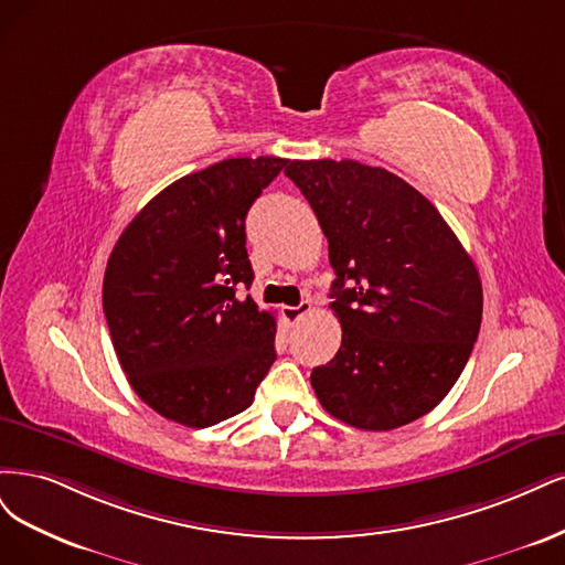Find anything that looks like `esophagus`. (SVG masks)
I'll return each mask as SVG.
<instances>
[{"label": "esophagus", "instance_id": "obj_1", "mask_svg": "<svg viewBox=\"0 0 565 565\" xmlns=\"http://www.w3.org/2000/svg\"><path fill=\"white\" fill-rule=\"evenodd\" d=\"M312 312V302L309 300H302L300 305H296V307H281V317L288 321V323H296V321H300L305 315H309Z\"/></svg>", "mask_w": 565, "mask_h": 565}]
</instances>
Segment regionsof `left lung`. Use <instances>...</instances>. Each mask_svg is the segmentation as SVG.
Segmentation results:
<instances>
[{"label":"left lung","mask_w":565,"mask_h":565,"mask_svg":"<svg viewBox=\"0 0 565 565\" xmlns=\"http://www.w3.org/2000/svg\"><path fill=\"white\" fill-rule=\"evenodd\" d=\"M329 239L338 354L312 371L321 406L366 431L427 415L475 348L483 290L460 239L406 180L352 159L288 161Z\"/></svg>","instance_id":"obj_1"}]
</instances>
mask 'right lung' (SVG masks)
I'll return each mask as SVG.
<instances>
[{"label": "right lung", "mask_w": 565, "mask_h": 565, "mask_svg": "<svg viewBox=\"0 0 565 565\" xmlns=\"http://www.w3.org/2000/svg\"><path fill=\"white\" fill-rule=\"evenodd\" d=\"M288 159L236 157L161 190L119 236L103 312L134 392L185 427L246 411L275 363V315L248 290L246 213Z\"/></svg>", "instance_id": "obj_1"}]
</instances>
